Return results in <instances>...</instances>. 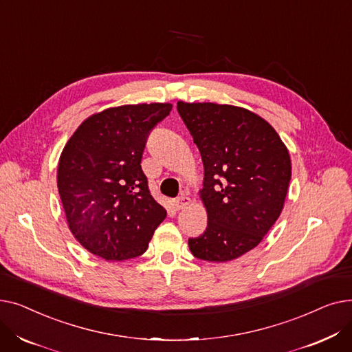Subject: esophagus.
Instances as JSON below:
<instances>
[{
    "label": "esophagus",
    "mask_w": 352,
    "mask_h": 352,
    "mask_svg": "<svg viewBox=\"0 0 352 352\" xmlns=\"http://www.w3.org/2000/svg\"><path fill=\"white\" fill-rule=\"evenodd\" d=\"M191 202V199H190V197H187V194H181L179 197H177L175 199H174V204H175V208L177 210H182V208H186L188 204Z\"/></svg>",
    "instance_id": "esophagus-1"
}]
</instances>
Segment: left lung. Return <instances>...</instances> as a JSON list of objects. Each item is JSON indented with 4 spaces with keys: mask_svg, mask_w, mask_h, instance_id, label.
Returning a JSON list of instances; mask_svg holds the SVG:
<instances>
[{
    "mask_svg": "<svg viewBox=\"0 0 352 352\" xmlns=\"http://www.w3.org/2000/svg\"><path fill=\"white\" fill-rule=\"evenodd\" d=\"M177 111L204 164L201 198L208 224L188 238L190 250L211 263L235 260L261 243L283 211L288 150L265 120L245 108L178 101Z\"/></svg>",
    "mask_w": 352,
    "mask_h": 352,
    "instance_id": "8db88e82",
    "label": "left lung"
}]
</instances>
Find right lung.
I'll return each mask as SVG.
<instances>
[{"label":"right lung","instance_id":"right-lung-1","mask_svg":"<svg viewBox=\"0 0 352 352\" xmlns=\"http://www.w3.org/2000/svg\"><path fill=\"white\" fill-rule=\"evenodd\" d=\"M171 104L108 108L87 118L64 146L58 192L78 243L107 261L144 254L166 211L141 168L148 135Z\"/></svg>","mask_w":352,"mask_h":352}]
</instances>
